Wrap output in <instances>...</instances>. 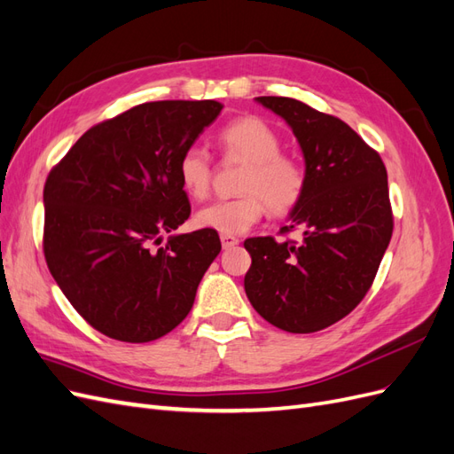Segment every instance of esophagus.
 Returning a JSON list of instances; mask_svg holds the SVG:
<instances>
[{
	"label": "esophagus",
	"mask_w": 454,
	"mask_h": 454,
	"mask_svg": "<svg viewBox=\"0 0 454 454\" xmlns=\"http://www.w3.org/2000/svg\"><path fill=\"white\" fill-rule=\"evenodd\" d=\"M219 239H222L223 250H231L232 246H237V244H239V239H237V237H232V235H222Z\"/></svg>",
	"instance_id": "34e87169"
}]
</instances>
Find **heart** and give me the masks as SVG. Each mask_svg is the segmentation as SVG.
<instances>
[{"label":"heart","mask_w":454,"mask_h":454,"mask_svg":"<svg viewBox=\"0 0 454 454\" xmlns=\"http://www.w3.org/2000/svg\"><path fill=\"white\" fill-rule=\"evenodd\" d=\"M215 142L229 160L246 162L240 174L235 199L215 200L195 215L199 227L222 235H240L257 223L267 206L274 215L290 214L303 200L307 191V170L297 157L282 151V136L265 119L244 115L217 132ZM212 157L199 145L187 147L177 160L185 193L204 199L212 185Z\"/></svg>","instance_id":"obj_1"}]
</instances>
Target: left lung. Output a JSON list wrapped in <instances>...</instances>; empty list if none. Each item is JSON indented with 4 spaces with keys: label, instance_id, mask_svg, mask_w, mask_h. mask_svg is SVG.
<instances>
[{
    "label": "left lung",
    "instance_id": "obj_1",
    "mask_svg": "<svg viewBox=\"0 0 454 454\" xmlns=\"http://www.w3.org/2000/svg\"><path fill=\"white\" fill-rule=\"evenodd\" d=\"M259 104L292 127L303 149L307 191L280 235L244 242L252 267L244 290L263 318L290 333H314L345 318L369 292L388 248L394 215L380 155L345 121L284 96Z\"/></svg>",
    "mask_w": 454,
    "mask_h": 454
}]
</instances>
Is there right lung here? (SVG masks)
<instances>
[{
  "label": "right lung",
  "instance_id": "right-lung-1",
  "mask_svg": "<svg viewBox=\"0 0 454 454\" xmlns=\"http://www.w3.org/2000/svg\"><path fill=\"white\" fill-rule=\"evenodd\" d=\"M215 100H160L89 129L43 189V254L52 278L107 337L149 342L182 324L217 232H164L191 214L177 160L222 112Z\"/></svg>",
  "mask_w": 454,
  "mask_h": 454
}]
</instances>
